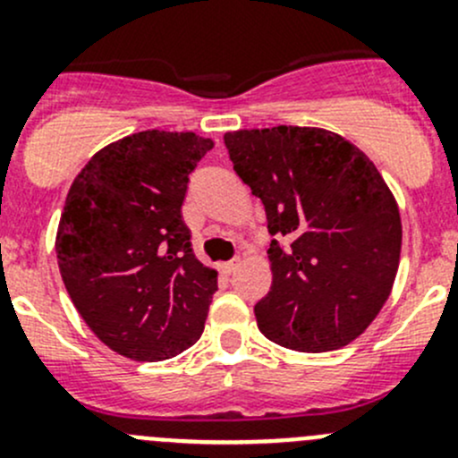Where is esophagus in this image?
<instances>
[{"label":"esophagus","instance_id":"34e87169","mask_svg":"<svg viewBox=\"0 0 458 458\" xmlns=\"http://www.w3.org/2000/svg\"><path fill=\"white\" fill-rule=\"evenodd\" d=\"M237 266H239V259H230V261L221 263V270H224L225 275H230V272L237 270Z\"/></svg>","mask_w":458,"mask_h":458}]
</instances>
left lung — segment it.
Wrapping results in <instances>:
<instances>
[{
    "label": "left lung",
    "instance_id": "1",
    "mask_svg": "<svg viewBox=\"0 0 458 458\" xmlns=\"http://www.w3.org/2000/svg\"><path fill=\"white\" fill-rule=\"evenodd\" d=\"M224 143L275 237L259 330L301 352L348 345L378 315L399 270L390 188L357 146L321 128L225 132Z\"/></svg>",
    "mask_w": 458,
    "mask_h": 458
}]
</instances>
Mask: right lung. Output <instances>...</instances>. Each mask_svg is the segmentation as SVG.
Wrapping results in <instances>:
<instances>
[{
  "mask_svg": "<svg viewBox=\"0 0 458 458\" xmlns=\"http://www.w3.org/2000/svg\"><path fill=\"white\" fill-rule=\"evenodd\" d=\"M210 148L195 132H137L68 191L55 242L64 285L90 330L135 361L174 357L203 332L216 272L192 252L182 206Z\"/></svg>",
  "mask_w": 458,
  "mask_h": 458,
  "instance_id": "add662e5",
  "label": "right lung"
}]
</instances>
